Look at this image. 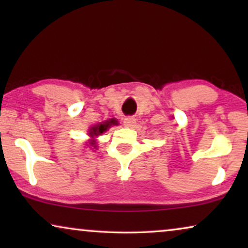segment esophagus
<instances>
[{
    "label": "esophagus",
    "mask_w": 248,
    "mask_h": 248,
    "mask_svg": "<svg viewBox=\"0 0 248 248\" xmlns=\"http://www.w3.org/2000/svg\"><path fill=\"white\" fill-rule=\"evenodd\" d=\"M137 123V120L133 116H128V117H125L124 120V125L126 127H132L133 125Z\"/></svg>",
    "instance_id": "esophagus-1"
}]
</instances>
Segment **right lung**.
Instances as JSON below:
<instances>
[{
	"label": "right lung",
	"mask_w": 248,
	"mask_h": 248,
	"mask_svg": "<svg viewBox=\"0 0 248 248\" xmlns=\"http://www.w3.org/2000/svg\"><path fill=\"white\" fill-rule=\"evenodd\" d=\"M117 121L116 120H109V121H106L104 122V123H99L97 125H94V126H93L90 128L89 131V135L91 138H94V137H98V135L103 134L104 132H106L108 128H109L111 125H117ZM90 144L93 145V148H96V142H94L93 140L90 141Z\"/></svg>",
	"instance_id": "obj_1"
}]
</instances>
